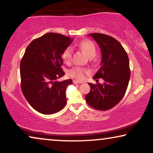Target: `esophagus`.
Here are the masks:
<instances>
[{"mask_svg":"<svg viewBox=\"0 0 153 153\" xmlns=\"http://www.w3.org/2000/svg\"><path fill=\"white\" fill-rule=\"evenodd\" d=\"M73 82H74V84H82V83H83L82 82L78 81V80H74V81H73Z\"/></svg>","mask_w":153,"mask_h":153,"instance_id":"1","label":"esophagus"}]
</instances>
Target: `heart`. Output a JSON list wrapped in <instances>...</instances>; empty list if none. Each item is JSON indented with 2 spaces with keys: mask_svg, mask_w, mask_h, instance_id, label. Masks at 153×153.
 <instances>
[{
  "mask_svg": "<svg viewBox=\"0 0 153 153\" xmlns=\"http://www.w3.org/2000/svg\"><path fill=\"white\" fill-rule=\"evenodd\" d=\"M79 47L85 53L89 58H93L96 55V47L94 43L91 40H83L79 42ZM73 50L71 47H68L64 50L62 53V58L65 63H69L72 58ZM88 71L84 68L79 67H75L68 71V76L72 78L82 80L84 78L85 74Z\"/></svg>",
  "mask_w": 153,
  "mask_h": 153,
  "instance_id": "heart-1",
  "label": "heart"
}]
</instances>
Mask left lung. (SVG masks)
I'll list each match as a JSON object with an SVG mask.
<instances>
[{"label":"left lung","mask_w":153,"mask_h":153,"mask_svg":"<svg viewBox=\"0 0 153 153\" xmlns=\"http://www.w3.org/2000/svg\"><path fill=\"white\" fill-rule=\"evenodd\" d=\"M98 44L102 52L101 67L93 79L102 78L103 84L88 83L89 93L85 99L88 105L100 111H107L123 98L128 85L131 70L129 59L119 41L106 34H88Z\"/></svg>","instance_id":"1"}]
</instances>
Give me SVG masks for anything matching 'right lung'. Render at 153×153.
<instances>
[{
    "label": "right lung",
    "instance_id": "right-lung-1",
    "mask_svg": "<svg viewBox=\"0 0 153 153\" xmlns=\"http://www.w3.org/2000/svg\"><path fill=\"white\" fill-rule=\"evenodd\" d=\"M73 40L62 34L48 33L27 47L20 66L21 89L27 101L38 112L50 115L65 106L66 88L72 80L57 79L65 76L61 56Z\"/></svg>",
    "mask_w": 153,
    "mask_h": 153
}]
</instances>
